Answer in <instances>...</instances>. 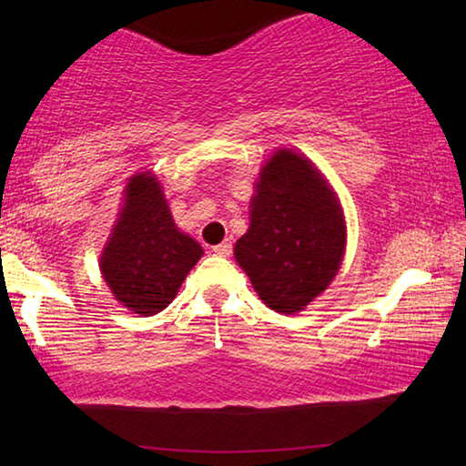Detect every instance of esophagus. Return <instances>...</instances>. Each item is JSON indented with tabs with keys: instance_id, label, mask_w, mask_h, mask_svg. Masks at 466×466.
I'll list each match as a JSON object with an SVG mask.
<instances>
[{
	"instance_id": "esophagus-1",
	"label": "esophagus",
	"mask_w": 466,
	"mask_h": 466,
	"mask_svg": "<svg viewBox=\"0 0 466 466\" xmlns=\"http://www.w3.org/2000/svg\"><path fill=\"white\" fill-rule=\"evenodd\" d=\"M216 252V255H219V257H230L232 255V242H228V240H224V242H219V244H216L214 248H211Z\"/></svg>"
}]
</instances>
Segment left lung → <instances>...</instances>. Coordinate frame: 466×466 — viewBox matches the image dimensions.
<instances>
[{
	"mask_svg": "<svg viewBox=\"0 0 466 466\" xmlns=\"http://www.w3.org/2000/svg\"><path fill=\"white\" fill-rule=\"evenodd\" d=\"M345 219L319 168L278 149L257 180L250 226L234 247L258 298L275 312L304 310L329 288L345 252Z\"/></svg>",
	"mask_w": 466,
	"mask_h": 466,
	"instance_id": "obj_1",
	"label": "left lung"
}]
</instances>
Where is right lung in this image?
I'll return each mask as SVG.
<instances>
[{"label":"right lung","instance_id":"obj_1","mask_svg":"<svg viewBox=\"0 0 466 466\" xmlns=\"http://www.w3.org/2000/svg\"><path fill=\"white\" fill-rule=\"evenodd\" d=\"M203 248L177 228L152 172H139L125 187L123 208L100 255V271L115 299L152 317L177 298Z\"/></svg>","mask_w":466,"mask_h":466}]
</instances>
